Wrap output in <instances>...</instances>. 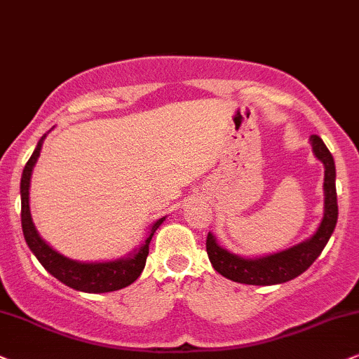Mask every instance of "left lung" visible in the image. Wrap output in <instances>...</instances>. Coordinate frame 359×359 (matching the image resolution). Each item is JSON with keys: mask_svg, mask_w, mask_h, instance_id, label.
<instances>
[{"mask_svg": "<svg viewBox=\"0 0 359 359\" xmlns=\"http://www.w3.org/2000/svg\"><path fill=\"white\" fill-rule=\"evenodd\" d=\"M311 146L315 156L325 165V217L310 240L303 242L288 250L275 253V255L258 258H240L233 253H229L217 245L212 233L207 235V253L212 266L225 278L245 285H276L283 281L293 280L310 269V265L320 253L333 233L338 220V201L337 185H334V161L328 147L318 135H311Z\"/></svg>", "mask_w": 359, "mask_h": 359, "instance_id": "8db88e82", "label": "left lung"}]
</instances>
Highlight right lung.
<instances>
[{"instance_id":"1","label":"right lung","mask_w":359,"mask_h":359,"mask_svg":"<svg viewBox=\"0 0 359 359\" xmlns=\"http://www.w3.org/2000/svg\"><path fill=\"white\" fill-rule=\"evenodd\" d=\"M44 137H46V134L41 137L38 146L34 149L33 156H31L29 161L26 162L21 177V225L26 243H28L31 252L34 253L41 265H43L53 276H56L59 281L67 285V287L86 293H106L126 288L127 285L134 283V281L140 276V273H142L149 255V243H151L154 232H156L162 222L165 220V217L158 219L156 224L152 225V230L151 233H149L147 240L144 242L140 250L135 253L134 257L107 263H79L59 255V253L54 252L53 248L39 237L38 232H36L29 212L31 172H33V167L39 157V151L41 146H43Z\"/></svg>"}]
</instances>
